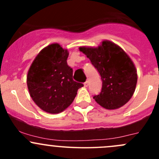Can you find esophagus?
<instances>
[{"instance_id":"1","label":"esophagus","mask_w":159,"mask_h":159,"mask_svg":"<svg viewBox=\"0 0 159 159\" xmlns=\"http://www.w3.org/2000/svg\"><path fill=\"white\" fill-rule=\"evenodd\" d=\"M84 87H88V86H89V81H86L84 83Z\"/></svg>"}]
</instances>
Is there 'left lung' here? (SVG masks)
Returning <instances> with one entry per match:
<instances>
[{"mask_svg":"<svg viewBox=\"0 0 159 159\" xmlns=\"http://www.w3.org/2000/svg\"><path fill=\"white\" fill-rule=\"evenodd\" d=\"M102 78V91L93 98L108 110L125 105L132 97L137 84V70L130 57L121 47L103 41L97 48L80 47Z\"/></svg>","mask_w":159,"mask_h":159,"instance_id":"1","label":"left lung"}]
</instances>
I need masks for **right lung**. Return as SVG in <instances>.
Here are the masks:
<instances>
[{
    "instance_id": "add662e5",
    "label": "right lung",
    "mask_w": 159,
    "mask_h": 159,
    "mask_svg": "<svg viewBox=\"0 0 159 159\" xmlns=\"http://www.w3.org/2000/svg\"><path fill=\"white\" fill-rule=\"evenodd\" d=\"M68 51L59 44L48 45L32 62L27 84L32 100L41 109L57 114L73 102L83 84L73 80V70L68 65Z\"/></svg>"
}]
</instances>
